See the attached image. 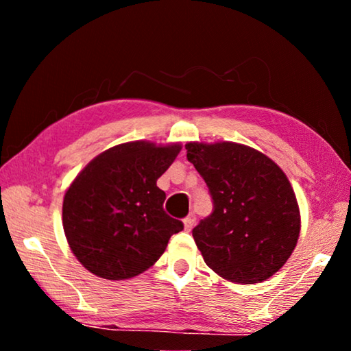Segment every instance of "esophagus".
Segmentation results:
<instances>
[{
  "mask_svg": "<svg viewBox=\"0 0 351 351\" xmlns=\"http://www.w3.org/2000/svg\"><path fill=\"white\" fill-rule=\"evenodd\" d=\"M193 224H195V217L193 215L184 218V229H186L187 232H190V230H192Z\"/></svg>",
  "mask_w": 351,
  "mask_h": 351,
  "instance_id": "34e87169",
  "label": "esophagus"
}]
</instances>
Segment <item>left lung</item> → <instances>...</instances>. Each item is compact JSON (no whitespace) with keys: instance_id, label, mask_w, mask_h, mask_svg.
I'll return each mask as SVG.
<instances>
[{"instance_id":"1","label":"left lung","mask_w":351,"mask_h":351,"mask_svg":"<svg viewBox=\"0 0 351 351\" xmlns=\"http://www.w3.org/2000/svg\"><path fill=\"white\" fill-rule=\"evenodd\" d=\"M186 150L213 201V212L192 230L206 265L241 285L276 274L300 234L299 206L283 170L235 142H189Z\"/></svg>"}]
</instances>
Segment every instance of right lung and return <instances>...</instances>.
I'll return each mask as SVG.
<instances>
[{
    "instance_id": "1",
    "label": "right lung",
    "mask_w": 351,
    "mask_h": 351,
    "mask_svg": "<svg viewBox=\"0 0 351 351\" xmlns=\"http://www.w3.org/2000/svg\"><path fill=\"white\" fill-rule=\"evenodd\" d=\"M181 152L180 144L134 141L111 147L83 169L63 198V229L77 260L97 277L141 274L184 229L164 210L156 186Z\"/></svg>"
}]
</instances>
